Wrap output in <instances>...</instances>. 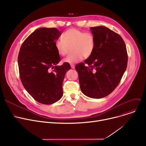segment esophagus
Returning <instances> with one entry per match:
<instances>
[{
    "label": "esophagus",
    "mask_w": 146,
    "mask_h": 146,
    "mask_svg": "<svg viewBox=\"0 0 146 146\" xmlns=\"http://www.w3.org/2000/svg\"><path fill=\"white\" fill-rule=\"evenodd\" d=\"M70 66H71V67H72V68H74V67H75V66H74V64H70Z\"/></svg>",
    "instance_id": "34e87169"
}]
</instances>
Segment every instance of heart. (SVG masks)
Here are the masks:
<instances>
[{
    "mask_svg": "<svg viewBox=\"0 0 146 146\" xmlns=\"http://www.w3.org/2000/svg\"><path fill=\"white\" fill-rule=\"evenodd\" d=\"M62 40L55 41V48L60 56H65L72 47V54L64 61L74 64L81 61L83 57H89L96 47L95 35L90 32H85L75 28L68 29L62 34Z\"/></svg>",
    "mask_w": 146,
    "mask_h": 146,
    "instance_id": "heart-1",
    "label": "heart"
}]
</instances>
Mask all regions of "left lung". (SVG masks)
<instances>
[{"mask_svg":"<svg viewBox=\"0 0 146 146\" xmlns=\"http://www.w3.org/2000/svg\"><path fill=\"white\" fill-rule=\"evenodd\" d=\"M90 30L95 37V49L75 68L82 93L99 99L110 95L118 85L127 68L128 54L118 34L102 26L91 27Z\"/></svg>","mask_w":146,"mask_h":146,"instance_id":"1","label":"left lung"}]
</instances>
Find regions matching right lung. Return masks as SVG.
Listing matches in <instances>:
<instances>
[{
	"label": "right lung",
	"mask_w": 146,
	"mask_h": 146,
	"mask_svg": "<svg viewBox=\"0 0 146 146\" xmlns=\"http://www.w3.org/2000/svg\"><path fill=\"white\" fill-rule=\"evenodd\" d=\"M61 33L56 28H40L23 42L18 57L19 77L23 86L35 101L50 105L63 96V82L70 69L66 62L57 66L60 57L55 41Z\"/></svg>",
	"instance_id": "right-lung-1"
}]
</instances>
